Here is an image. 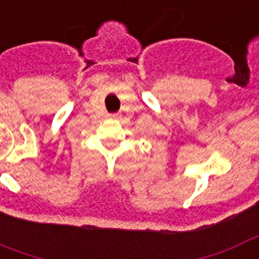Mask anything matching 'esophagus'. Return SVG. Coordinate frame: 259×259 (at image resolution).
<instances>
[{
    "mask_svg": "<svg viewBox=\"0 0 259 259\" xmlns=\"http://www.w3.org/2000/svg\"><path fill=\"white\" fill-rule=\"evenodd\" d=\"M108 118H110V119H119L120 115H118V114H110V115H108Z\"/></svg>",
    "mask_w": 259,
    "mask_h": 259,
    "instance_id": "34e87169",
    "label": "esophagus"
}]
</instances>
